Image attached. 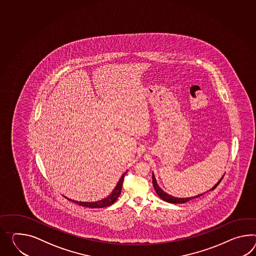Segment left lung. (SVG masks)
Returning a JSON list of instances; mask_svg holds the SVG:
<instances>
[{"instance_id": "1", "label": "left lung", "mask_w": 256, "mask_h": 256, "mask_svg": "<svg viewBox=\"0 0 256 256\" xmlns=\"http://www.w3.org/2000/svg\"><path fill=\"white\" fill-rule=\"evenodd\" d=\"M224 174H223V176L219 180L218 182L211 190H214V188H216V186L220 183V181L222 180V178H224ZM152 184H154V190H156V194H158V196H159L162 200L168 202H170V204H185V202H187L190 200L198 198L200 196H202V194H199V195H196V196H194V197H188V198H178V197L171 196V195H169L168 194H166V192H164L162 188L158 186V184H157V182H156V176H154V173H152ZM209 190H208V192H209Z\"/></svg>"}]
</instances>
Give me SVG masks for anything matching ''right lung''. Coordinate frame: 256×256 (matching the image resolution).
Segmentation results:
<instances>
[{"instance_id":"add662e5","label":"right lung","mask_w":256,"mask_h":256,"mask_svg":"<svg viewBox=\"0 0 256 256\" xmlns=\"http://www.w3.org/2000/svg\"><path fill=\"white\" fill-rule=\"evenodd\" d=\"M126 174V172H125L124 174H122V176L120 178V180H119L118 182L116 188H114V190H112L109 196H107L104 199L97 200V202H78V200L69 199V198H66H66L69 200H71V202H75L76 204H78V206L88 207V208H104V207L110 206L118 200L119 195L121 194V190H122L124 176H125Z\"/></svg>"}]
</instances>
